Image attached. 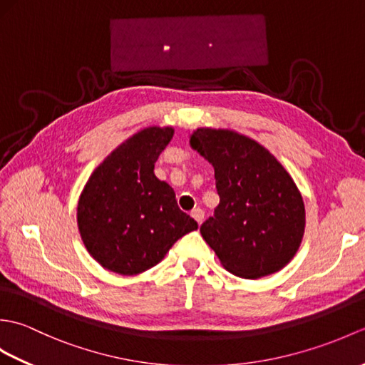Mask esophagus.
<instances>
[{
  "label": "esophagus",
  "mask_w": 365,
  "mask_h": 365,
  "mask_svg": "<svg viewBox=\"0 0 365 365\" xmlns=\"http://www.w3.org/2000/svg\"><path fill=\"white\" fill-rule=\"evenodd\" d=\"M191 216L196 220V222L199 224V226H200V224H202V221H204V212L200 210V208H195V210L191 212Z\"/></svg>",
  "instance_id": "34e87169"
}]
</instances>
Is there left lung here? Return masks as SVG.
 <instances>
[{
	"mask_svg": "<svg viewBox=\"0 0 365 365\" xmlns=\"http://www.w3.org/2000/svg\"><path fill=\"white\" fill-rule=\"evenodd\" d=\"M190 145L215 169L220 205L200 234L229 273L259 279L298 252L306 227L302 196L267 147L230 128L200 127Z\"/></svg>",
	"mask_w": 365,
	"mask_h": 365,
	"instance_id": "8db88e82",
	"label": "left lung"
}]
</instances>
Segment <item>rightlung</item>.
Wrapping results in <instances>:
<instances>
[{"label":"right lung","instance_id":"1","mask_svg":"<svg viewBox=\"0 0 365 365\" xmlns=\"http://www.w3.org/2000/svg\"><path fill=\"white\" fill-rule=\"evenodd\" d=\"M174 127H145L94 169L78 199L76 222L84 246L105 269L135 276L165 259L197 222L177 207L175 192L155 175V161Z\"/></svg>","mask_w":365,"mask_h":365}]
</instances>
